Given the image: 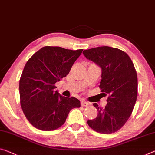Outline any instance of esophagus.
I'll list each match as a JSON object with an SVG mask.
<instances>
[{
  "mask_svg": "<svg viewBox=\"0 0 155 155\" xmlns=\"http://www.w3.org/2000/svg\"><path fill=\"white\" fill-rule=\"evenodd\" d=\"M89 104H90V103L87 101H81V106L82 107H86V106L89 105Z\"/></svg>",
  "mask_w": 155,
  "mask_h": 155,
  "instance_id": "obj_1",
  "label": "esophagus"
}]
</instances>
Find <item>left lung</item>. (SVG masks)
<instances>
[{"label":"left lung","mask_w":155,"mask_h":155,"mask_svg":"<svg viewBox=\"0 0 155 155\" xmlns=\"http://www.w3.org/2000/svg\"><path fill=\"white\" fill-rule=\"evenodd\" d=\"M83 54L102 68L100 89L108 96L105 107L94 106L97 117L87 121L91 129L102 134L117 132L132 113L138 94L137 71L125 52L116 48L101 46L85 50Z\"/></svg>","instance_id":"8db88e82"}]
</instances>
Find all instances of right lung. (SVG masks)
Here are the masks:
<instances>
[{
  "label": "right lung",
  "instance_id": "obj_1",
  "mask_svg": "<svg viewBox=\"0 0 155 155\" xmlns=\"http://www.w3.org/2000/svg\"><path fill=\"white\" fill-rule=\"evenodd\" d=\"M82 51L47 46L28 60L19 80L20 103L26 118L37 129H58L71 109L80 107L79 100L61 96L54 89Z\"/></svg>",
  "mask_w": 155,
  "mask_h": 155
}]
</instances>
